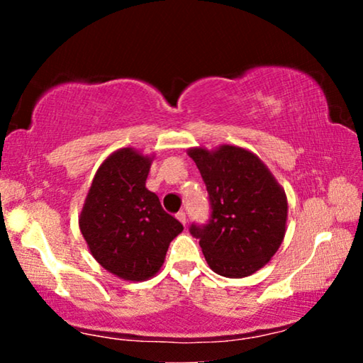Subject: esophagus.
<instances>
[{"mask_svg": "<svg viewBox=\"0 0 363 363\" xmlns=\"http://www.w3.org/2000/svg\"><path fill=\"white\" fill-rule=\"evenodd\" d=\"M177 218H178V221H180L183 226H186V213L185 211L177 213Z\"/></svg>", "mask_w": 363, "mask_h": 363, "instance_id": "1", "label": "esophagus"}]
</instances>
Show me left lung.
<instances>
[{
  "label": "left lung",
  "mask_w": 363,
  "mask_h": 363,
  "mask_svg": "<svg viewBox=\"0 0 363 363\" xmlns=\"http://www.w3.org/2000/svg\"><path fill=\"white\" fill-rule=\"evenodd\" d=\"M211 200V220L190 228L216 274L241 279L264 267L286 236L287 196L256 153L236 145L191 147Z\"/></svg>",
  "instance_id": "left-lung-1"
}]
</instances>
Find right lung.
Here are the masks:
<instances>
[{"mask_svg": "<svg viewBox=\"0 0 363 363\" xmlns=\"http://www.w3.org/2000/svg\"><path fill=\"white\" fill-rule=\"evenodd\" d=\"M155 153L132 147L112 152L97 168L79 215L89 251L118 279H150L165 262L183 225L163 210L145 186Z\"/></svg>", "mask_w": 363, "mask_h": 363, "instance_id": "obj_1", "label": "right lung"}]
</instances>
